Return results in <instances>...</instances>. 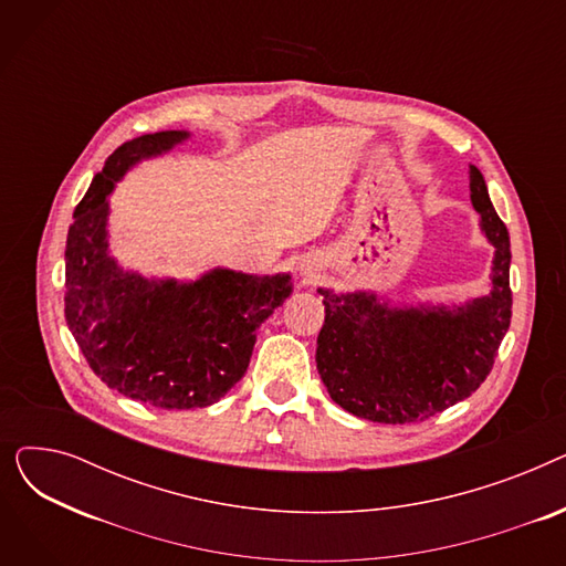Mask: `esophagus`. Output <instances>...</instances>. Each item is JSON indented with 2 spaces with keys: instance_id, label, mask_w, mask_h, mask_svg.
Returning a JSON list of instances; mask_svg holds the SVG:
<instances>
[{
  "instance_id": "esophagus-1",
  "label": "esophagus",
  "mask_w": 566,
  "mask_h": 566,
  "mask_svg": "<svg viewBox=\"0 0 566 566\" xmlns=\"http://www.w3.org/2000/svg\"><path fill=\"white\" fill-rule=\"evenodd\" d=\"M301 271L303 275H312V265H301Z\"/></svg>"
}]
</instances>
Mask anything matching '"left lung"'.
Segmentation results:
<instances>
[{
    "mask_svg": "<svg viewBox=\"0 0 566 566\" xmlns=\"http://www.w3.org/2000/svg\"><path fill=\"white\" fill-rule=\"evenodd\" d=\"M470 199L495 245L491 293L463 307H388L376 295L323 291L316 369L344 410L380 424L424 422L470 397L493 369L512 321L510 231L470 167Z\"/></svg>",
    "mask_w": 566,
    "mask_h": 566,
    "instance_id": "8db88e82",
    "label": "left lung"
}]
</instances>
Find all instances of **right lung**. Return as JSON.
I'll return each instance as SVG.
<instances>
[{"mask_svg": "<svg viewBox=\"0 0 566 566\" xmlns=\"http://www.w3.org/2000/svg\"><path fill=\"white\" fill-rule=\"evenodd\" d=\"M188 133L142 135L105 160L66 238V323L88 367L128 399L192 410L220 401L248 371L256 331L293 291L289 275L218 268L192 284L124 273L107 252V195L137 160Z\"/></svg>", "mask_w": 566, "mask_h": 566, "instance_id": "right-lung-1", "label": "right lung"}]
</instances>
